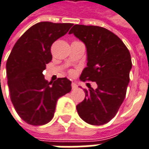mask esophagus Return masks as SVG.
<instances>
[{"label": "esophagus", "instance_id": "1", "mask_svg": "<svg viewBox=\"0 0 149 149\" xmlns=\"http://www.w3.org/2000/svg\"><path fill=\"white\" fill-rule=\"evenodd\" d=\"M77 84H76L75 82H72V89H77Z\"/></svg>", "mask_w": 149, "mask_h": 149}]
</instances>
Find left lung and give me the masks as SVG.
Returning a JSON list of instances; mask_svg holds the SVG:
<instances>
[{
  "label": "left lung",
  "mask_w": 149,
  "mask_h": 149,
  "mask_svg": "<svg viewBox=\"0 0 149 149\" xmlns=\"http://www.w3.org/2000/svg\"><path fill=\"white\" fill-rule=\"evenodd\" d=\"M69 34L86 47L87 67L80 80L97 83V89H84L85 99L77 111L87 123L103 125L115 116L125 98L132 66L131 55L121 39L106 28L74 25Z\"/></svg>",
  "instance_id": "left-lung-1"
}]
</instances>
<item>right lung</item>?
I'll return each mask as SVG.
<instances>
[{
  "mask_svg": "<svg viewBox=\"0 0 149 149\" xmlns=\"http://www.w3.org/2000/svg\"><path fill=\"white\" fill-rule=\"evenodd\" d=\"M73 24L42 22L29 28L13 46L6 62L10 99L17 113L31 125L52 119L57 100L71 91L66 77L51 83L42 72L52 60L51 47Z\"/></svg>",
  "mask_w": 149,
  "mask_h": 149,
  "instance_id": "add662e5",
  "label": "right lung"
}]
</instances>
